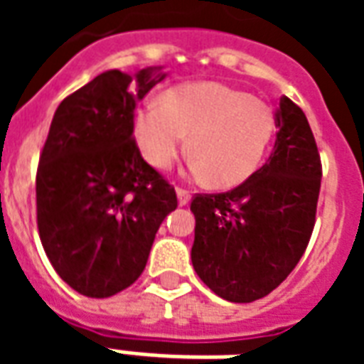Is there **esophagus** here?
Here are the masks:
<instances>
[{"instance_id":"obj_1","label":"esophagus","mask_w":364,"mask_h":364,"mask_svg":"<svg viewBox=\"0 0 364 364\" xmlns=\"http://www.w3.org/2000/svg\"><path fill=\"white\" fill-rule=\"evenodd\" d=\"M177 200H179V205H181V206L189 205V200H191V193H189V191L177 189Z\"/></svg>"}]
</instances>
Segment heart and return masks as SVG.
I'll return each instance as SVG.
<instances>
[{
  "label": "heart",
  "mask_w": 364,
  "mask_h": 364,
  "mask_svg": "<svg viewBox=\"0 0 364 364\" xmlns=\"http://www.w3.org/2000/svg\"><path fill=\"white\" fill-rule=\"evenodd\" d=\"M273 134L274 111L265 101L214 82L177 85L134 117L136 146L148 166L169 171L187 150L191 173L214 189L247 181Z\"/></svg>",
  "instance_id": "obj_1"
}]
</instances>
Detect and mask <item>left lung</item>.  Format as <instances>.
I'll return each instance as SVG.
<instances>
[{
    "label": "left lung",
    "instance_id": "obj_1",
    "mask_svg": "<svg viewBox=\"0 0 364 364\" xmlns=\"http://www.w3.org/2000/svg\"><path fill=\"white\" fill-rule=\"evenodd\" d=\"M267 164L236 189L197 195L193 267L228 302L267 296L296 267L312 236L321 164L302 109L281 97Z\"/></svg>",
    "mask_w": 364,
    "mask_h": 364
}]
</instances>
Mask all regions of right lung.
Listing matches in <instances>:
<instances>
[{
	"mask_svg": "<svg viewBox=\"0 0 364 364\" xmlns=\"http://www.w3.org/2000/svg\"><path fill=\"white\" fill-rule=\"evenodd\" d=\"M166 75L107 70L54 112L36 171V222L52 267L83 296L130 287L177 208L175 189L132 138L136 103Z\"/></svg>",
	"mask_w": 364,
	"mask_h": 364,
	"instance_id": "add662e5",
	"label": "right lung"
}]
</instances>
